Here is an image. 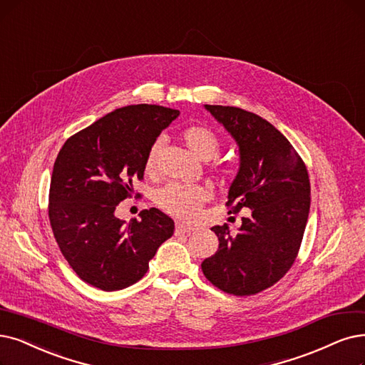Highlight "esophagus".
Segmentation results:
<instances>
[{"label": "esophagus", "mask_w": 365, "mask_h": 365, "mask_svg": "<svg viewBox=\"0 0 365 365\" xmlns=\"http://www.w3.org/2000/svg\"><path fill=\"white\" fill-rule=\"evenodd\" d=\"M193 230H195L193 226L184 225V223H177V227H175V232H177V233H190Z\"/></svg>", "instance_id": "obj_1"}]
</instances>
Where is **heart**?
<instances>
[{
	"label": "heart",
	"instance_id": "obj_1",
	"mask_svg": "<svg viewBox=\"0 0 365 365\" xmlns=\"http://www.w3.org/2000/svg\"><path fill=\"white\" fill-rule=\"evenodd\" d=\"M181 140L185 147L190 150L200 160H212L222 151V139L212 128L200 124L187 125L180 133ZM162 139H155L145 157V172L148 175H155L158 170V157L162 151ZM212 169L223 177L233 175V166L223 160L215 158ZM211 197V188L208 185H185L180 182H169L163 188H160L155 195L157 205L165 212L181 218V220H192L200 210V207Z\"/></svg>",
	"mask_w": 365,
	"mask_h": 365
}]
</instances>
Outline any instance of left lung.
<instances>
[{
    "label": "left lung",
    "instance_id": "8db88e82",
    "mask_svg": "<svg viewBox=\"0 0 365 365\" xmlns=\"http://www.w3.org/2000/svg\"><path fill=\"white\" fill-rule=\"evenodd\" d=\"M240 147V170L229 188V214L249 208L240 232L214 226L218 250L203 275L237 297L271 287L294 265L310 211V180L290 142L267 120L233 106L205 105Z\"/></svg>",
    "mask_w": 365,
    "mask_h": 365
}]
</instances>
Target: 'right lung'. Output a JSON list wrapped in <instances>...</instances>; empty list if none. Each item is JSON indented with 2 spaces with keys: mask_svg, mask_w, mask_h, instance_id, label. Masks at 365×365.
<instances>
[{
  "mask_svg": "<svg viewBox=\"0 0 365 365\" xmlns=\"http://www.w3.org/2000/svg\"><path fill=\"white\" fill-rule=\"evenodd\" d=\"M178 115L157 105L120 108L70 136L58 153L49 222L63 256L85 283L106 292L135 284L173 235V220L157 208L127 225L115 208L132 197L151 143Z\"/></svg>",
  "mask_w": 365,
  "mask_h": 365,
  "instance_id": "right-lung-1",
  "label": "right lung"
}]
</instances>
